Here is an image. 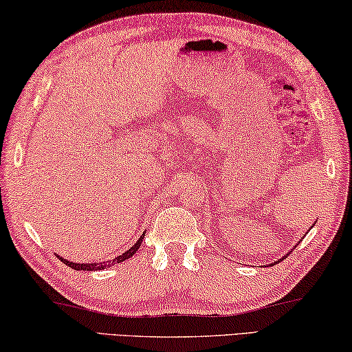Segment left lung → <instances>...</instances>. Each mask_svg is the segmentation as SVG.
<instances>
[{
  "mask_svg": "<svg viewBox=\"0 0 352 352\" xmlns=\"http://www.w3.org/2000/svg\"><path fill=\"white\" fill-rule=\"evenodd\" d=\"M287 256H289V254H285V256H284V257H287ZM284 257H282V258H279V261H276V262H274V263H279V262H280V261H284ZM274 263H273V265H274Z\"/></svg>",
  "mask_w": 352,
  "mask_h": 352,
  "instance_id": "left-lung-1",
  "label": "left lung"
}]
</instances>
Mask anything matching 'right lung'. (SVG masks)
Masks as SVG:
<instances>
[{"label":"right lung","mask_w":352,"mask_h":352,"mask_svg":"<svg viewBox=\"0 0 352 352\" xmlns=\"http://www.w3.org/2000/svg\"><path fill=\"white\" fill-rule=\"evenodd\" d=\"M143 239H145V232H143V234L140 235V239H138V240L135 241V243L129 248L128 251H124L122 256H117V257L113 258V261H109V262H100V263H96V262H94V263H76V262L67 261V258L59 257V256H57V257H59L63 263L68 265V267L73 268V270H79V272H98V270H104V268L112 267V265H115V263H122V262L126 261V258H129V257L134 256L138 248H140Z\"/></svg>","instance_id":"add662e5"}]
</instances>
